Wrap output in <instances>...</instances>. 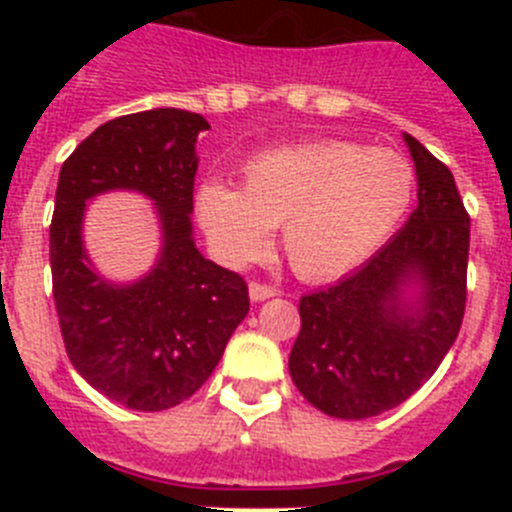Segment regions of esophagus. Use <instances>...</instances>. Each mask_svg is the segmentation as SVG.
Here are the masks:
<instances>
[{
  "mask_svg": "<svg viewBox=\"0 0 512 512\" xmlns=\"http://www.w3.org/2000/svg\"><path fill=\"white\" fill-rule=\"evenodd\" d=\"M248 297H251L253 302H264L269 300V297H277V289L266 287V284H259V282H251L248 284Z\"/></svg>",
  "mask_w": 512,
  "mask_h": 512,
  "instance_id": "obj_1",
  "label": "esophagus"
}]
</instances>
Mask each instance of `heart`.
I'll use <instances>...</instances> for the list:
<instances>
[{"mask_svg": "<svg viewBox=\"0 0 512 512\" xmlns=\"http://www.w3.org/2000/svg\"><path fill=\"white\" fill-rule=\"evenodd\" d=\"M415 200V169L392 148L354 140H305L266 148L243 164V184L205 179L194 220L212 256L246 269L282 225L289 266L310 282L336 279L390 241Z\"/></svg>", "mask_w": 512, "mask_h": 512, "instance_id": "obj_1", "label": "heart"}]
</instances>
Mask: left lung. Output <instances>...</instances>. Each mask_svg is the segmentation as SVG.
I'll return each instance as SVG.
<instances>
[{
	"mask_svg": "<svg viewBox=\"0 0 512 512\" xmlns=\"http://www.w3.org/2000/svg\"><path fill=\"white\" fill-rule=\"evenodd\" d=\"M418 207L364 266L300 300L289 374L312 408L364 420L420 390L459 336L469 215L454 174L402 133Z\"/></svg>",
	"mask_w": 512,
	"mask_h": 512,
	"instance_id": "left-lung-1",
	"label": "left lung"
}]
</instances>
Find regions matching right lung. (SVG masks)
<instances>
[{
    "label": "right lung",
    "instance_id": "1",
    "mask_svg": "<svg viewBox=\"0 0 512 512\" xmlns=\"http://www.w3.org/2000/svg\"><path fill=\"white\" fill-rule=\"evenodd\" d=\"M197 112L156 107L104 122L58 174L51 223L53 300L66 354L107 400L140 413L169 410L207 382L248 315V287L194 243ZM133 191L154 205L159 253L128 283L104 278L83 241L88 202Z\"/></svg>",
    "mask_w": 512,
    "mask_h": 512
}]
</instances>
